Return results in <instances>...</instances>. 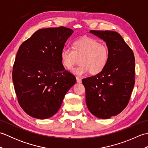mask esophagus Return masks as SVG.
<instances>
[{
    "instance_id": "1",
    "label": "esophagus",
    "mask_w": 148,
    "mask_h": 148,
    "mask_svg": "<svg viewBox=\"0 0 148 148\" xmlns=\"http://www.w3.org/2000/svg\"><path fill=\"white\" fill-rule=\"evenodd\" d=\"M76 81H77V83H81V79H80V78H79V77H76Z\"/></svg>"
}]
</instances>
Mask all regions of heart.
I'll list each match as a JSON object with an SVG mask.
<instances>
[{
	"label": "heart",
	"mask_w": 148,
	"mask_h": 148,
	"mask_svg": "<svg viewBox=\"0 0 148 148\" xmlns=\"http://www.w3.org/2000/svg\"><path fill=\"white\" fill-rule=\"evenodd\" d=\"M109 56L108 46L89 37L76 40L73 43L72 49L65 47L60 53L62 64L68 70L73 68L79 60L80 65L72 71L77 76L90 72L93 75L102 72L108 64Z\"/></svg>",
	"instance_id": "obj_1"
}]
</instances>
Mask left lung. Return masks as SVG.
I'll use <instances>...</instances> for the list:
<instances>
[{"label": "left lung", "instance_id": "obj_1", "mask_svg": "<svg viewBox=\"0 0 148 148\" xmlns=\"http://www.w3.org/2000/svg\"><path fill=\"white\" fill-rule=\"evenodd\" d=\"M106 42L108 64L102 72L82 80L86 103L96 117L109 119L126 108L135 84V57L120 34L114 31L90 30Z\"/></svg>", "mask_w": 148, "mask_h": 148}]
</instances>
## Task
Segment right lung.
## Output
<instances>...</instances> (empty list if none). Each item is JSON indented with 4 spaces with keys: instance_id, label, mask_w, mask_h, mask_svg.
I'll return each instance as SVG.
<instances>
[{
    "instance_id": "add662e5",
    "label": "right lung",
    "mask_w": 148,
    "mask_h": 148,
    "mask_svg": "<svg viewBox=\"0 0 148 148\" xmlns=\"http://www.w3.org/2000/svg\"><path fill=\"white\" fill-rule=\"evenodd\" d=\"M74 31L69 28L39 29L21 44L12 70L18 102L27 114L47 119L60 108L76 82L63 66L60 53Z\"/></svg>"
}]
</instances>
